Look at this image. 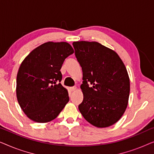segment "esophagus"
I'll use <instances>...</instances> for the list:
<instances>
[{
  "label": "esophagus",
  "instance_id": "esophagus-1",
  "mask_svg": "<svg viewBox=\"0 0 154 154\" xmlns=\"http://www.w3.org/2000/svg\"><path fill=\"white\" fill-rule=\"evenodd\" d=\"M76 89H77V88L75 87V86H74V87H71V88H70V90H71V91H75V90H76Z\"/></svg>",
  "mask_w": 154,
  "mask_h": 154
}]
</instances>
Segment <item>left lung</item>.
Here are the masks:
<instances>
[{"label":"left lung","mask_w":154,"mask_h":154,"mask_svg":"<svg viewBox=\"0 0 154 154\" xmlns=\"http://www.w3.org/2000/svg\"><path fill=\"white\" fill-rule=\"evenodd\" d=\"M73 45L83 71L80 112L92 125L109 127L119 121L128 104L130 78L125 64L114 50L97 42L77 41Z\"/></svg>","instance_id":"obj_1"}]
</instances>
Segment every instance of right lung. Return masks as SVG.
<instances>
[{
    "label": "right lung",
    "mask_w": 154,
    "mask_h": 154,
    "mask_svg": "<svg viewBox=\"0 0 154 154\" xmlns=\"http://www.w3.org/2000/svg\"><path fill=\"white\" fill-rule=\"evenodd\" d=\"M73 52L66 42L49 41L35 48L22 61L17 75V98L31 121H51L68 103V90L60 83V69Z\"/></svg>",
    "instance_id": "1"
}]
</instances>
